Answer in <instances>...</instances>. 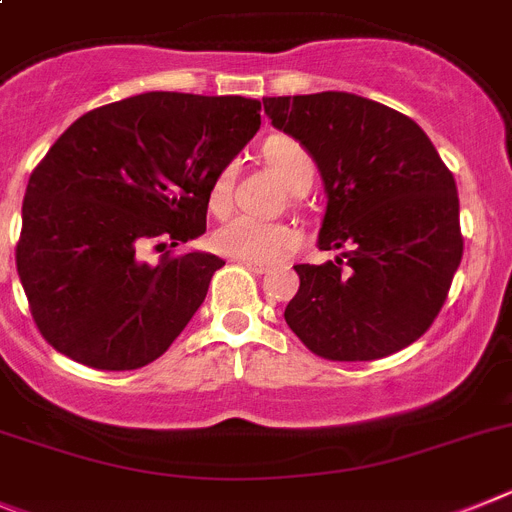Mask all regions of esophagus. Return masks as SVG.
<instances>
[{
    "label": "esophagus",
    "mask_w": 512,
    "mask_h": 512,
    "mask_svg": "<svg viewBox=\"0 0 512 512\" xmlns=\"http://www.w3.org/2000/svg\"><path fill=\"white\" fill-rule=\"evenodd\" d=\"M239 262H242V265H247V268H250L252 270V273H268V265H265V262H252V260H239Z\"/></svg>",
    "instance_id": "1"
}]
</instances>
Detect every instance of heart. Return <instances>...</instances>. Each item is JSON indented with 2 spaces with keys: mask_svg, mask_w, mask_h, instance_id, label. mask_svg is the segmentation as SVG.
<instances>
[{
  "mask_svg": "<svg viewBox=\"0 0 512 512\" xmlns=\"http://www.w3.org/2000/svg\"><path fill=\"white\" fill-rule=\"evenodd\" d=\"M262 157L288 188H296L299 182H311L314 177V159L291 136H283V133L270 136L262 144ZM234 177H237L234 164H226L224 170H219V175L213 177L211 190H208V206L213 213L229 211ZM213 242L224 255L237 257V260L278 262L296 250L299 237L286 224H268V221L250 219V216H234L216 231Z\"/></svg>",
  "mask_w": 512,
  "mask_h": 512,
  "instance_id": "1",
  "label": "heart"
}]
</instances>
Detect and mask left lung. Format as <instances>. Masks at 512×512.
Returning a JSON list of instances; mask_svg holds the SVG:
<instances>
[{"label":"left lung","instance_id":"left-lung-1","mask_svg":"<svg viewBox=\"0 0 512 512\" xmlns=\"http://www.w3.org/2000/svg\"><path fill=\"white\" fill-rule=\"evenodd\" d=\"M317 162L324 265H296L286 324L327 361H376L428 332L464 255L456 180L412 118L350 92L265 97Z\"/></svg>","mask_w":512,"mask_h":512}]
</instances>
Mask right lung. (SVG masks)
Segmentation results:
<instances>
[{"label": "right lung", "instance_id": "add662e5", "mask_svg": "<svg viewBox=\"0 0 512 512\" xmlns=\"http://www.w3.org/2000/svg\"><path fill=\"white\" fill-rule=\"evenodd\" d=\"M260 128V100L144 92L84 113L33 170L17 275L41 335L71 361L133 371L185 330L224 260H139L206 231L213 177ZM157 244V247H159Z\"/></svg>", "mask_w": 512, "mask_h": 512}]
</instances>
